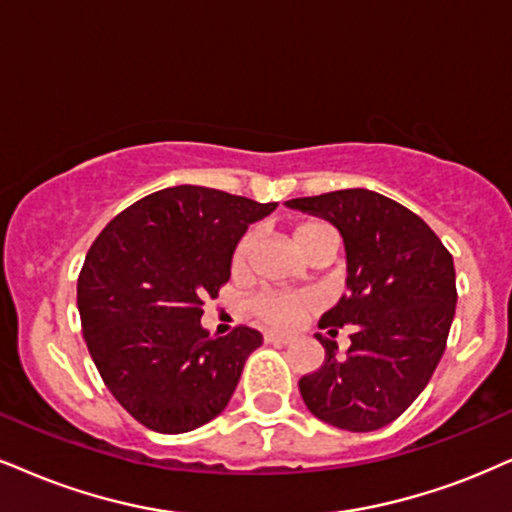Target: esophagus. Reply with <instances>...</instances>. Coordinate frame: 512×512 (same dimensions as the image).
Returning <instances> with one entry per match:
<instances>
[{"label":"esophagus","mask_w":512,"mask_h":512,"mask_svg":"<svg viewBox=\"0 0 512 512\" xmlns=\"http://www.w3.org/2000/svg\"><path fill=\"white\" fill-rule=\"evenodd\" d=\"M263 339H266L268 344H280V346L292 344V337H289V334H282V332H266L263 334Z\"/></svg>","instance_id":"34e87169"}]
</instances>
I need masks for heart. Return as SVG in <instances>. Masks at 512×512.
<instances>
[{"mask_svg": "<svg viewBox=\"0 0 512 512\" xmlns=\"http://www.w3.org/2000/svg\"><path fill=\"white\" fill-rule=\"evenodd\" d=\"M327 232L332 230L325 223H304L294 230V244L299 246L301 254H306L320 237L327 235ZM251 246H254V235L249 232V235L239 239L235 249V266H244ZM315 306H318V296L313 292H280V289H270V292L256 294L249 304L251 313H254L256 318L277 327L294 325L301 315L313 311Z\"/></svg>", "mask_w": 512, "mask_h": 512, "instance_id": "b5f03b06", "label": "heart"}]
</instances>
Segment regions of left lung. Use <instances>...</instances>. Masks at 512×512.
<instances>
[{"label": "left lung", "mask_w": 512, "mask_h": 512, "mask_svg": "<svg viewBox=\"0 0 512 512\" xmlns=\"http://www.w3.org/2000/svg\"><path fill=\"white\" fill-rule=\"evenodd\" d=\"M325 218L346 251V289L318 327H351V346L315 334L325 361L299 380L315 418L349 432L394 422L427 387L444 356L456 315V268L432 227L394 199L370 189H339L285 201Z\"/></svg>", "instance_id": "1"}]
</instances>
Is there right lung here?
Returning a JSON list of instances; mask_svg holds the SVG:
<instances>
[{"label": "right lung", "mask_w": 512, "mask_h": 512, "mask_svg": "<svg viewBox=\"0 0 512 512\" xmlns=\"http://www.w3.org/2000/svg\"><path fill=\"white\" fill-rule=\"evenodd\" d=\"M275 208L168 187L118 213L87 251L78 277L87 349L116 401L149 430H197L230 403L263 337L244 325L211 337L201 306L230 280L246 227Z\"/></svg>", "instance_id": "1"}]
</instances>
